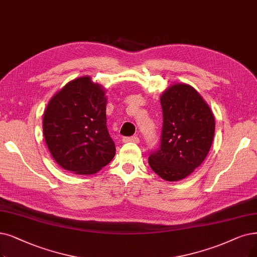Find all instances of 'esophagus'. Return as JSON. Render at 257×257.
Here are the masks:
<instances>
[{
    "label": "esophagus",
    "mask_w": 257,
    "mask_h": 257,
    "mask_svg": "<svg viewBox=\"0 0 257 257\" xmlns=\"http://www.w3.org/2000/svg\"><path fill=\"white\" fill-rule=\"evenodd\" d=\"M123 142H135V143H139L140 140L137 136H132V137H123L122 139Z\"/></svg>",
    "instance_id": "obj_1"
}]
</instances>
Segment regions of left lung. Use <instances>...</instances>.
Segmentation results:
<instances>
[{"instance_id":"1","label":"left lung","mask_w":257,"mask_h":257,"mask_svg":"<svg viewBox=\"0 0 257 257\" xmlns=\"http://www.w3.org/2000/svg\"><path fill=\"white\" fill-rule=\"evenodd\" d=\"M160 146L150 151L149 164L168 181L186 178L206 159L212 146L215 119L208 104L192 86L175 84L160 98Z\"/></svg>"}]
</instances>
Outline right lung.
I'll list each match as a JSON object with an SVG mask.
<instances>
[{"instance_id":"obj_1","label":"right lung","mask_w":257,"mask_h":257,"mask_svg":"<svg viewBox=\"0 0 257 257\" xmlns=\"http://www.w3.org/2000/svg\"><path fill=\"white\" fill-rule=\"evenodd\" d=\"M104 90L89 77L70 81L44 111L43 133L60 167L76 174H95L116 154L106 126Z\"/></svg>"}]
</instances>
